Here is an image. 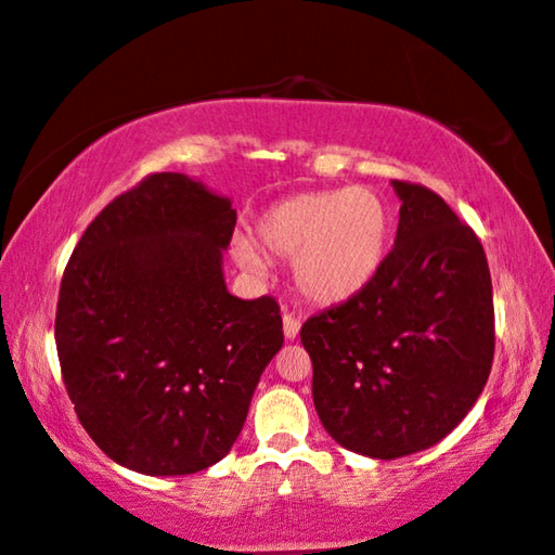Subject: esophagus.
Instances as JSON below:
<instances>
[{
    "label": "esophagus",
    "mask_w": 555,
    "mask_h": 555,
    "mask_svg": "<svg viewBox=\"0 0 555 555\" xmlns=\"http://www.w3.org/2000/svg\"><path fill=\"white\" fill-rule=\"evenodd\" d=\"M299 330H301V319L294 317V314H288V311H284V334H286V339H294L296 334H299Z\"/></svg>",
    "instance_id": "esophagus-1"
}]
</instances>
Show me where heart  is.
Listing matches in <instances>:
<instances>
[{
	"label": "heart",
	"mask_w": 555,
	"mask_h": 555,
	"mask_svg": "<svg viewBox=\"0 0 555 555\" xmlns=\"http://www.w3.org/2000/svg\"><path fill=\"white\" fill-rule=\"evenodd\" d=\"M261 251L292 259L294 284L317 304L352 299L385 263L392 210L374 189L296 193L263 210L256 221ZM241 267L259 271L261 254L248 241L233 246Z\"/></svg>",
	"instance_id": "1"
}]
</instances>
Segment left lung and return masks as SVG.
Instances as JSON below:
<instances>
[{
	"label": "left lung",
	"instance_id": "left-lung-1",
	"mask_svg": "<svg viewBox=\"0 0 555 555\" xmlns=\"http://www.w3.org/2000/svg\"><path fill=\"white\" fill-rule=\"evenodd\" d=\"M392 185L400 225L377 276L301 326L324 430L377 460L412 455L455 430L486 387L495 352L480 238L435 191Z\"/></svg>",
	"mask_w": 555,
	"mask_h": 555
}]
</instances>
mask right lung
I'll return each mask as SVG.
<instances>
[{"label":"right lung","instance_id":"obj_1","mask_svg":"<svg viewBox=\"0 0 555 555\" xmlns=\"http://www.w3.org/2000/svg\"><path fill=\"white\" fill-rule=\"evenodd\" d=\"M229 198L151 173L107 203L60 284L54 341L77 420L107 457L191 475L236 442L281 345L274 296L225 292Z\"/></svg>","mask_w":555,"mask_h":555}]
</instances>
